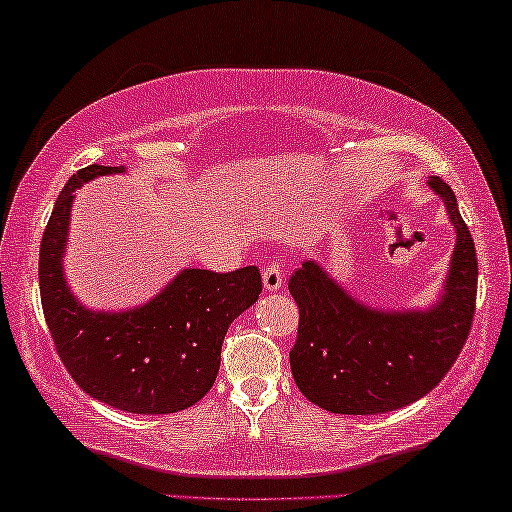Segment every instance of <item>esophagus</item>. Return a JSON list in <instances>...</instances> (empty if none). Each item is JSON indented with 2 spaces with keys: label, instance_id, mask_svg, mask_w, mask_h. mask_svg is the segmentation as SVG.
<instances>
[{
  "label": "esophagus",
  "instance_id": "1",
  "mask_svg": "<svg viewBox=\"0 0 512 512\" xmlns=\"http://www.w3.org/2000/svg\"><path fill=\"white\" fill-rule=\"evenodd\" d=\"M284 265L279 258H272V261L263 268V286L268 291H277L279 286L284 284Z\"/></svg>",
  "mask_w": 512,
  "mask_h": 512
}]
</instances>
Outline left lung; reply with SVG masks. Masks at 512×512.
I'll return each instance as SVG.
<instances>
[{
  "label": "left lung",
  "instance_id": "left-lung-1",
  "mask_svg": "<svg viewBox=\"0 0 512 512\" xmlns=\"http://www.w3.org/2000/svg\"><path fill=\"white\" fill-rule=\"evenodd\" d=\"M429 184L457 228L445 296L429 312L363 307L312 261L289 279L300 314L291 373L319 408L338 415L405 408L438 387L466 345L478 296V256L457 195L440 177Z\"/></svg>",
  "mask_w": 512,
  "mask_h": 512
}]
</instances>
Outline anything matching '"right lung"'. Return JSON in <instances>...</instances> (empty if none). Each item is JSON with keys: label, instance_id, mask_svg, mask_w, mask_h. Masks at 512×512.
<instances>
[{"label": "right lung", "instance_id": "obj_1", "mask_svg": "<svg viewBox=\"0 0 512 512\" xmlns=\"http://www.w3.org/2000/svg\"><path fill=\"white\" fill-rule=\"evenodd\" d=\"M114 172L123 167H83L55 200L39 247L41 307L62 366L88 396L123 412L167 415L212 389L228 326L256 303L263 279L256 265L191 268L139 310L97 314L81 307L62 279L69 209L83 181Z\"/></svg>", "mask_w": 512, "mask_h": 512}]
</instances>
